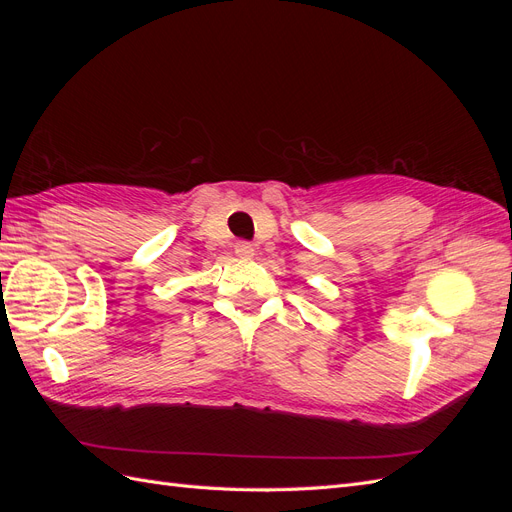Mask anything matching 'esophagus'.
Returning <instances> with one entry per match:
<instances>
[{
    "instance_id": "1",
    "label": "esophagus",
    "mask_w": 512,
    "mask_h": 512,
    "mask_svg": "<svg viewBox=\"0 0 512 512\" xmlns=\"http://www.w3.org/2000/svg\"><path fill=\"white\" fill-rule=\"evenodd\" d=\"M235 252H237V256L239 258H243V260H250V258H254V245L252 243H247V241H239L237 245H235Z\"/></svg>"
}]
</instances>
